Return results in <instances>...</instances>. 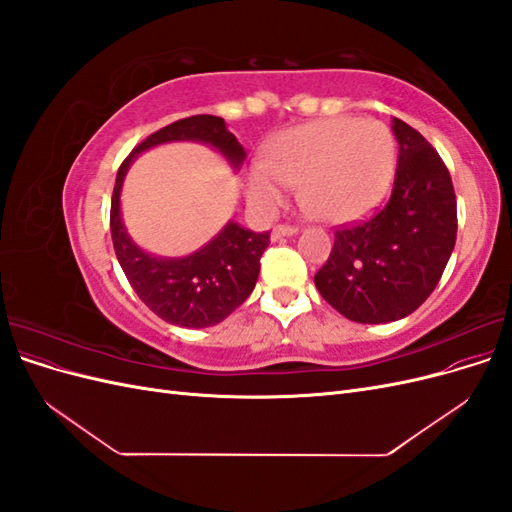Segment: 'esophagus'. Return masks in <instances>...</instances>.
Instances as JSON below:
<instances>
[{
  "mask_svg": "<svg viewBox=\"0 0 512 512\" xmlns=\"http://www.w3.org/2000/svg\"><path fill=\"white\" fill-rule=\"evenodd\" d=\"M297 226H290V224H277L273 230H271V239L273 241H277V239H282V237H292V235H297Z\"/></svg>",
  "mask_w": 512,
  "mask_h": 512,
  "instance_id": "esophagus-1",
  "label": "esophagus"
}]
</instances>
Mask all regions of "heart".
Segmentation results:
<instances>
[{"label":"heart","mask_w":512,"mask_h":512,"mask_svg":"<svg viewBox=\"0 0 512 512\" xmlns=\"http://www.w3.org/2000/svg\"><path fill=\"white\" fill-rule=\"evenodd\" d=\"M395 173V138L380 121L322 119L277 134L247 173V198L273 213L286 185H301L307 211L324 222H350L374 209Z\"/></svg>","instance_id":"heart-1"}]
</instances>
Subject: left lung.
Returning a JSON list of instances; mask_svg holds the SVG:
<instances>
[{"label":"left lung","mask_w":512,"mask_h":512,"mask_svg":"<svg viewBox=\"0 0 512 512\" xmlns=\"http://www.w3.org/2000/svg\"><path fill=\"white\" fill-rule=\"evenodd\" d=\"M399 158L386 203L363 222L335 228L314 275L322 299L348 320L406 318L438 286L457 239V198L446 164L427 138L393 119Z\"/></svg>","instance_id":"left-lung-1"}]
</instances>
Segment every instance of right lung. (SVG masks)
Segmentation results:
<instances>
[{"instance_id":"1","label":"right lung","mask_w":512,"mask_h":512,"mask_svg":"<svg viewBox=\"0 0 512 512\" xmlns=\"http://www.w3.org/2000/svg\"><path fill=\"white\" fill-rule=\"evenodd\" d=\"M170 141H198L222 151L239 168L245 151L222 117L194 115L149 134L121 162L111 198V237L119 265L130 286L153 314L179 327L203 329L222 322L250 297L260 271V256L269 245V232H252L228 222L215 239L183 258H160L143 252L121 222V183L138 153Z\"/></svg>"}]
</instances>
